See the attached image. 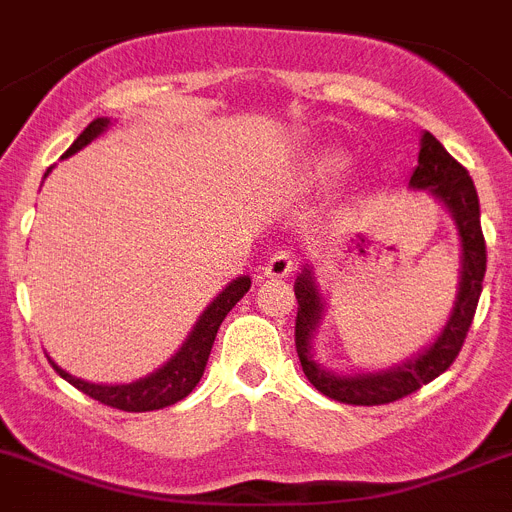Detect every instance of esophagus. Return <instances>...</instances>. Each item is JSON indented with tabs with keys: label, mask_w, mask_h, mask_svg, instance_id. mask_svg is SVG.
Listing matches in <instances>:
<instances>
[{
	"label": "esophagus",
	"mask_w": 512,
	"mask_h": 512,
	"mask_svg": "<svg viewBox=\"0 0 512 512\" xmlns=\"http://www.w3.org/2000/svg\"><path fill=\"white\" fill-rule=\"evenodd\" d=\"M291 268L293 255L286 247H281V250H275L273 255L268 257V262L262 265V275H265V278H286V275L291 273Z\"/></svg>",
	"instance_id": "1"
}]
</instances>
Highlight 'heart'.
Returning <instances> with one entry per match:
<instances>
[{
  "instance_id": "obj_1",
  "label": "heart",
  "mask_w": 512,
  "mask_h": 512,
  "mask_svg": "<svg viewBox=\"0 0 512 512\" xmlns=\"http://www.w3.org/2000/svg\"><path fill=\"white\" fill-rule=\"evenodd\" d=\"M332 167H337V164H335V162H332Z\"/></svg>"
}]
</instances>
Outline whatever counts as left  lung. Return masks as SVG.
Segmentation results:
<instances>
[{
  "label": "left lung",
  "mask_w": 512,
  "mask_h": 512,
  "mask_svg": "<svg viewBox=\"0 0 512 512\" xmlns=\"http://www.w3.org/2000/svg\"><path fill=\"white\" fill-rule=\"evenodd\" d=\"M410 185L412 188L430 190L435 198H441L448 211L453 213L456 226H459L461 247H464V262L461 265L464 268H461L456 306H453V314L446 327H443L441 337L425 353L417 355L415 361L384 373L335 376V373H327L311 361V335H314L319 317H322V304H319L317 286L311 281V270H304L296 278V286H293L296 301H299V311H296V353H299L306 379L317 386L324 397L335 399V402L373 407V404L399 402V399L415 394L420 386L438 379L456 361V355L464 348L474 311H477L484 270H487V247H484L482 224H479L477 188H474L469 172H466L464 164L456 162L443 149V144L435 139L433 133L425 131Z\"/></svg>",
  "instance_id": "obj_1"
}]
</instances>
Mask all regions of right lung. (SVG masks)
<instances>
[{
	"instance_id": "right-lung-1",
	"label": "right lung",
	"mask_w": 512,
	"mask_h": 512,
	"mask_svg": "<svg viewBox=\"0 0 512 512\" xmlns=\"http://www.w3.org/2000/svg\"><path fill=\"white\" fill-rule=\"evenodd\" d=\"M108 123V118H97V121H92L90 126L79 133V139L66 149L64 157H71L74 151H79L82 146L90 144L95 136H100V133L108 128ZM247 291H250V278H247V275H244V278H237L234 283H229V286L224 288V293H219L216 301L203 311V317L198 319L195 330L190 332L188 342L182 345L180 353H177L167 366H162L157 373H151V376H146V379L141 381H133V384L123 386L87 384V381L74 379L71 373L61 371L56 363H53V368H56V373H59L61 379L69 381L71 386H77V389L84 391L87 397L108 404L113 410L151 412L162 410V407H170V404L188 397L190 391L198 386L203 371H206L208 355H211L213 340H216V332H219L221 322H224V317L231 311V306L237 304Z\"/></svg>"
}]
</instances>
